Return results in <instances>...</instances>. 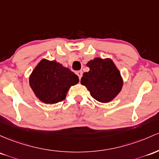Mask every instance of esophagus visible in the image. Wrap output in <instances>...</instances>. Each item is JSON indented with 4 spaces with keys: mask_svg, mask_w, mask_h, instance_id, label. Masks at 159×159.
I'll return each mask as SVG.
<instances>
[{
    "mask_svg": "<svg viewBox=\"0 0 159 159\" xmlns=\"http://www.w3.org/2000/svg\"><path fill=\"white\" fill-rule=\"evenodd\" d=\"M82 74H83V72L81 71H76V75L78 76L79 79H81V77H82Z\"/></svg>",
    "mask_w": 159,
    "mask_h": 159,
    "instance_id": "obj_1",
    "label": "esophagus"
}]
</instances>
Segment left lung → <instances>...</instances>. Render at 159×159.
Segmentation results:
<instances>
[{"label": "left lung", "mask_w": 159, "mask_h": 159, "mask_svg": "<svg viewBox=\"0 0 159 159\" xmlns=\"http://www.w3.org/2000/svg\"><path fill=\"white\" fill-rule=\"evenodd\" d=\"M90 68L81 79V84L86 86L96 100L108 102L119 93L123 81L119 71L109 59L95 58L87 64Z\"/></svg>", "instance_id": "obj_1"}]
</instances>
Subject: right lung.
<instances>
[{
  "label": "right lung",
  "instance_id": "right-lung-1",
  "mask_svg": "<svg viewBox=\"0 0 159 159\" xmlns=\"http://www.w3.org/2000/svg\"><path fill=\"white\" fill-rule=\"evenodd\" d=\"M78 81L74 72L57 61L42 60L31 73L29 84L40 100L53 104L63 100L69 88Z\"/></svg>",
  "mask_w": 159,
  "mask_h": 159
}]
</instances>
